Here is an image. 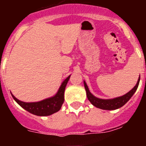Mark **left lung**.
Here are the masks:
<instances>
[{
    "label": "left lung",
    "instance_id": "left-lung-1",
    "mask_svg": "<svg viewBox=\"0 0 146 146\" xmlns=\"http://www.w3.org/2000/svg\"><path fill=\"white\" fill-rule=\"evenodd\" d=\"M139 82H140V77H139L138 81L137 82L136 86L131 89L129 92H128L126 94L123 95L122 96H120L118 98H115L113 99H102L96 98L91 94V93L89 91V89L86 85V82L84 81V86L86 91V94H87V97L88 100L91 102V104L94 106L102 110H116L118 108H121L127 102L131 99V97L133 96V94L137 89V87L139 86Z\"/></svg>",
    "mask_w": 146,
    "mask_h": 146
}]
</instances>
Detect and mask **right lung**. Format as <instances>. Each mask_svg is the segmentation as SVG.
<instances>
[{
    "instance_id": "1",
    "label": "right lung",
    "mask_w": 146,
    "mask_h": 146,
    "mask_svg": "<svg viewBox=\"0 0 146 146\" xmlns=\"http://www.w3.org/2000/svg\"><path fill=\"white\" fill-rule=\"evenodd\" d=\"M70 76L67 77L66 79L62 82L61 86L59 88L58 91L53 97L46 99L38 102H23L18 100L17 98L12 96L13 99L19 104L20 106L29 113H32L38 116H47L53 113H56L61 108L62 104L64 102V91L66 86L67 82L69 81Z\"/></svg>"
}]
</instances>
